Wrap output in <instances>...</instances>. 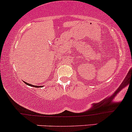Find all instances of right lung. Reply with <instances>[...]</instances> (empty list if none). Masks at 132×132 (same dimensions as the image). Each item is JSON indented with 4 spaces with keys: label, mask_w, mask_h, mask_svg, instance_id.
<instances>
[{
    "label": "right lung",
    "mask_w": 132,
    "mask_h": 132,
    "mask_svg": "<svg viewBox=\"0 0 132 132\" xmlns=\"http://www.w3.org/2000/svg\"><path fill=\"white\" fill-rule=\"evenodd\" d=\"M24 83L26 84H27V85H28V86H32V87H43V86H33V85H32V84H29V83H27V82H24Z\"/></svg>",
    "instance_id": "1"
}]
</instances>
